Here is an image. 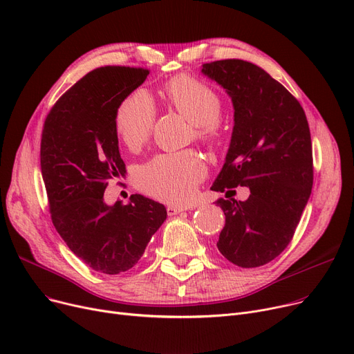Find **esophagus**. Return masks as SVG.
I'll return each instance as SVG.
<instances>
[{"label":"esophagus","instance_id":"obj_1","mask_svg":"<svg viewBox=\"0 0 354 354\" xmlns=\"http://www.w3.org/2000/svg\"><path fill=\"white\" fill-rule=\"evenodd\" d=\"M188 208H183V207H175V205H169L167 207V215H178V214H180V212H183V211H187Z\"/></svg>","mask_w":354,"mask_h":354}]
</instances>
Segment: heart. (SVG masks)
<instances>
[{"label":"heart","instance_id":"b5f03b06","mask_svg":"<svg viewBox=\"0 0 354 354\" xmlns=\"http://www.w3.org/2000/svg\"><path fill=\"white\" fill-rule=\"evenodd\" d=\"M169 103L195 124V136L203 142L218 138L221 99L216 91L201 80L182 74L166 84ZM156 118V107L151 95L138 88L126 96L116 109L115 129L129 149H139L151 136ZM207 176V165L194 151L162 153L149 160L138 172L139 187L158 199L188 202Z\"/></svg>","mask_w":354,"mask_h":354}]
</instances>
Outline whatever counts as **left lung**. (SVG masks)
<instances>
[{
	"instance_id": "left-lung-1",
	"label": "left lung",
	"mask_w": 354,
	"mask_h": 354,
	"mask_svg": "<svg viewBox=\"0 0 354 354\" xmlns=\"http://www.w3.org/2000/svg\"><path fill=\"white\" fill-rule=\"evenodd\" d=\"M201 71L225 88L234 106L228 153L211 189L251 192L247 201L215 202L225 214L216 247L238 267L264 266L290 244L311 194L308 122L299 100L250 62L218 60Z\"/></svg>"
}]
</instances>
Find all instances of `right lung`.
<instances>
[{
    "label": "right lung",
    "mask_w": 354,
    "mask_h": 354,
    "mask_svg": "<svg viewBox=\"0 0 354 354\" xmlns=\"http://www.w3.org/2000/svg\"><path fill=\"white\" fill-rule=\"evenodd\" d=\"M149 70L106 66L87 73L55 102L41 136V175L51 221L71 252L91 270L132 268L166 219L162 203L132 195L107 205L109 180L126 175L115 113Z\"/></svg>",
    "instance_id": "add662e5"
}]
</instances>
